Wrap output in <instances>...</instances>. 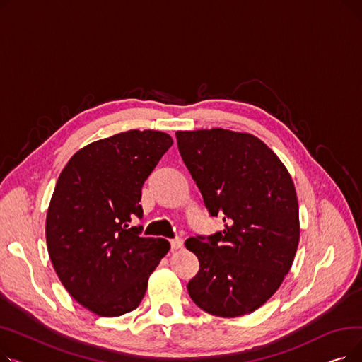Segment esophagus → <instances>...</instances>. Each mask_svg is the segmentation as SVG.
<instances>
[{"label": "esophagus", "instance_id": "34e87169", "mask_svg": "<svg viewBox=\"0 0 362 362\" xmlns=\"http://www.w3.org/2000/svg\"><path fill=\"white\" fill-rule=\"evenodd\" d=\"M183 245V240L180 238H176V239H171L170 240V246H171V251H176L179 248H182Z\"/></svg>", "mask_w": 362, "mask_h": 362}]
</instances>
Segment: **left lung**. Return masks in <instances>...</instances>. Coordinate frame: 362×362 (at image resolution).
Segmentation results:
<instances>
[{
	"label": "left lung",
	"instance_id": "obj_1",
	"mask_svg": "<svg viewBox=\"0 0 362 362\" xmlns=\"http://www.w3.org/2000/svg\"><path fill=\"white\" fill-rule=\"evenodd\" d=\"M185 165L224 230L189 238L199 259L189 296L208 314L239 317L267 302L292 267L299 242L295 186L274 152L250 133L176 132Z\"/></svg>",
	"mask_w": 362,
	"mask_h": 362
}]
</instances>
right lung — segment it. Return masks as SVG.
I'll list each match as a JSON object with an SVG mask.
<instances>
[{
  "instance_id": "right-lung-1",
  "label": "right lung",
  "mask_w": 362,
  "mask_h": 362,
  "mask_svg": "<svg viewBox=\"0 0 362 362\" xmlns=\"http://www.w3.org/2000/svg\"><path fill=\"white\" fill-rule=\"evenodd\" d=\"M173 144L167 133L129 130L92 142L70 158L47 214L54 270L81 305L101 317L135 310L168 252L165 239L142 238V186Z\"/></svg>"
}]
</instances>
